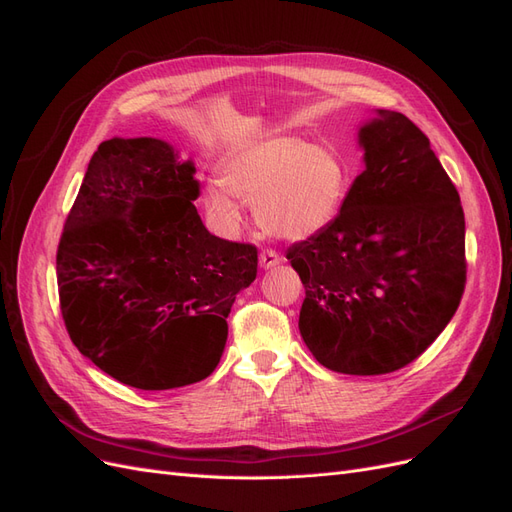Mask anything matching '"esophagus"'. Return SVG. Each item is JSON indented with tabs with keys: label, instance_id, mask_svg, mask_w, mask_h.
I'll return each instance as SVG.
<instances>
[{
	"label": "esophagus",
	"instance_id": "1",
	"mask_svg": "<svg viewBox=\"0 0 512 512\" xmlns=\"http://www.w3.org/2000/svg\"><path fill=\"white\" fill-rule=\"evenodd\" d=\"M282 262V256L275 250H265L260 254V269H273Z\"/></svg>",
	"mask_w": 512,
	"mask_h": 512
}]
</instances>
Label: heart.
Returning a JSON list of instances; mask_svg holds the SVG:
<instances>
[{
	"label": "heart",
	"instance_id": "obj_1",
	"mask_svg": "<svg viewBox=\"0 0 512 512\" xmlns=\"http://www.w3.org/2000/svg\"><path fill=\"white\" fill-rule=\"evenodd\" d=\"M220 182L200 190V207L220 235L239 232L241 200L254 205L267 235L286 241H305L329 228L350 190L348 168L337 151L282 134L232 153L220 168Z\"/></svg>",
	"mask_w": 512,
	"mask_h": 512
}]
</instances>
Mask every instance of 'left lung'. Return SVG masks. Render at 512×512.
<instances>
[{"label": "left lung", "mask_w": 512, "mask_h": 512, "mask_svg": "<svg viewBox=\"0 0 512 512\" xmlns=\"http://www.w3.org/2000/svg\"><path fill=\"white\" fill-rule=\"evenodd\" d=\"M363 173L335 222L286 258L305 286L299 331L316 361L380 376L421 356L466 286V220L429 138L401 113L359 128Z\"/></svg>", "instance_id": "8db88e82"}]
</instances>
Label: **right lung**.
Returning <instances> with one entry per match:
<instances>
[{"instance_id":"1","label":"right lung","mask_w":512,"mask_h":512,"mask_svg":"<svg viewBox=\"0 0 512 512\" xmlns=\"http://www.w3.org/2000/svg\"><path fill=\"white\" fill-rule=\"evenodd\" d=\"M196 166L160 138H111L91 156L57 247L72 344L143 391L218 367L237 294L256 280L250 243L211 235L194 207Z\"/></svg>"}]
</instances>
